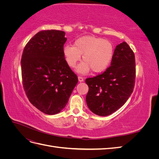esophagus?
<instances>
[{"mask_svg":"<svg viewBox=\"0 0 159 159\" xmlns=\"http://www.w3.org/2000/svg\"><path fill=\"white\" fill-rule=\"evenodd\" d=\"M78 81H80V82H82V81H84V79L83 77L78 76Z\"/></svg>","mask_w":159,"mask_h":159,"instance_id":"obj_1","label":"esophagus"}]
</instances>
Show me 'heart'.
<instances>
[{"label":"heart","instance_id":"heart-1","mask_svg":"<svg viewBox=\"0 0 159 159\" xmlns=\"http://www.w3.org/2000/svg\"><path fill=\"white\" fill-rule=\"evenodd\" d=\"M64 56L70 68H74L81 60L84 61L77 67V71L88 73L91 70L99 73L106 69L111 61L114 49L112 43L102 38L88 36L76 40L72 46L64 48Z\"/></svg>","mask_w":159,"mask_h":159}]
</instances>
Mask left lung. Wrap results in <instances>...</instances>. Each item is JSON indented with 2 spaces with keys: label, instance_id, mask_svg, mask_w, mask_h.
<instances>
[{
  "label": "left lung",
  "instance_id": "obj_1",
  "mask_svg": "<svg viewBox=\"0 0 159 159\" xmlns=\"http://www.w3.org/2000/svg\"><path fill=\"white\" fill-rule=\"evenodd\" d=\"M135 58L125 42L115 48L111 66L103 73L85 80L89 87L86 102L99 116L112 114L125 103L133 91Z\"/></svg>",
  "mask_w": 159,
  "mask_h": 159
}]
</instances>
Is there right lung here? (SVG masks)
I'll list each match as a JSON object with an SVG mask.
<instances>
[{
    "instance_id": "obj_1",
    "label": "right lung",
    "mask_w": 159,
    "mask_h": 159,
    "mask_svg": "<svg viewBox=\"0 0 159 159\" xmlns=\"http://www.w3.org/2000/svg\"><path fill=\"white\" fill-rule=\"evenodd\" d=\"M65 32L48 30L38 32L28 42L21 59L22 85L30 102L47 115L63 109L78 79L67 64Z\"/></svg>"
}]
</instances>
